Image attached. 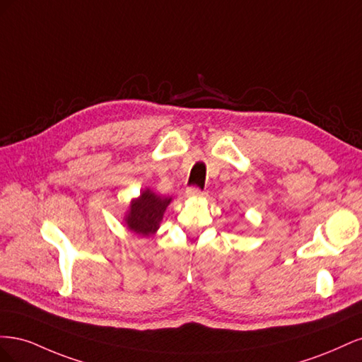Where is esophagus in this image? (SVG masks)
<instances>
[{
  "mask_svg": "<svg viewBox=\"0 0 362 362\" xmlns=\"http://www.w3.org/2000/svg\"><path fill=\"white\" fill-rule=\"evenodd\" d=\"M187 196L189 198H204L205 196V192H202V190H199V189H196V187H190L189 190H187Z\"/></svg>",
  "mask_w": 362,
  "mask_h": 362,
  "instance_id": "obj_1",
  "label": "esophagus"
}]
</instances>
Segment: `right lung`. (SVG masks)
<instances>
[{"mask_svg": "<svg viewBox=\"0 0 362 362\" xmlns=\"http://www.w3.org/2000/svg\"><path fill=\"white\" fill-rule=\"evenodd\" d=\"M172 202L169 196H160L145 187L133 198L124 214V226L139 237H149L158 231L164 211Z\"/></svg>", "mask_w": 362, "mask_h": 362, "instance_id": "right-lung-1", "label": "right lung"}]
</instances>
